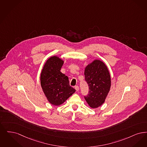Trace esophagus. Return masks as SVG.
<instances>
[{
  "label": "esophagus",
  "mask_w": 147,
  "mask_h": 147,
  "mask_svg": "<svg viewBox=\"0 0 147 147\" xmlns=\"http://www.w3.org/2000/svg\"><path fill=\"white\" fill-rule=\"evenodd\" d=\"M75 90H76L77 92H78V91L79 90V87H78V86H76V87H75Z\"/></svg>",
  "instance_id": "1"
}]
</instances>
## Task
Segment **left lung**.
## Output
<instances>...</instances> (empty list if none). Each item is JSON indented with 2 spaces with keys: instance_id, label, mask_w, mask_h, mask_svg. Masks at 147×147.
<instances>
[{
  "instance_id": "8db88e82",
  "label": "left lung",
  "mask_w": 147,
  "mask_h": 147,
  "mask_svg": "<svg viewBox=\"0 0 147 147\" xmlns=\"http://www.w3.org/2000/svg\"><path fill=\"white\" fill-rule=\"evenodd\" d=\"M89 93L84 98L91 108H97L105 102L111 87V77L108 67L100 60L88 64L84 70Z\"/></svg>"
}]
</instances>
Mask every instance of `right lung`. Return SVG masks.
I'll return each mask as SVG.
<instances>
[{
	"instance_id": "1",
	"label": "right lung",
	"mask_w": 147,
	"mask_h": 147,
	"mask_svg": "<svg viewBox=\"0 0 147 147\" xmlns=\"http://www.w3.org/2000/svg\"><path fill=\"white\" fill-rule=\"evenodd\" d=\"M64 60L57 56L48 59L42 70L40 86L48 101L55 106L63 104L76 90L71 87L69 78L60 72Z\"/></svg>"
}]
</instances>
